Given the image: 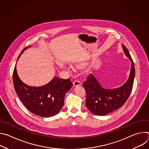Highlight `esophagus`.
<instances>
[{
	"label": "esophagus",
	"instance_id": "1",
	"mask_svg": "<svg viewBox=\"0 0 149 149\" xmlns=\"http://www.w3.org/2000/svg\"><path fill=\"white\" fill-rule=\"evenodd\" d=\"M80 85H81V82L78 80H75V81H74L73 82V86H74V87L79 86Z\"/></svg>",
	"mask_w": 149,
	"mask_h": 149
}]
</instances>
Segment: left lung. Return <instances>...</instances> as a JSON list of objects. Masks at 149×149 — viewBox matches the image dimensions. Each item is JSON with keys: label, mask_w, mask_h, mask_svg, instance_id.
I'll list each match as a JSON object with an SVG mask.
<instances>
[{"label": "left lung", "mask_w": 149, "mask_h": 149, "mask_svg": "<svg viewBox=\"0 0 149 149\" xmlns=\"http://www.w3.org/2000/svg\"><path fill=\"white\" fill-rule=\"evenodd\" d=\"M121 45L124 54L132 62L129 78L123 86L113 89L105 88L93 74L83 82V87L87 92L86 107L94 114L105 116L117 110L130 96L135 75L134 64L128 50L124 45Z\"/></svg>", "instance_id": "left-lung-1"}]
</instances>
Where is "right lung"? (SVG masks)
Here are the masks:
<instances>
[{
	"label": "right lung",
	"mask_w": 149,
	"mask_h": 149,
	"mask_svg": "<svg viewBox=\"0 0 149 149\" xmlns=\"http://www.w3.org/2000/svg\"><path fill=\"white\" fill-rule=\"evenodd\" d=\"M24 48L19 55L30 48ZM13 81L15 90L26 108L32 113L43 117H51L58 114L63 107L65 94L72 88L70 79H64L54 77L44 86L32 87L21 80L15 66Z\"/></svg>",
	"instance_id": "right-lung-1"
}]
</instances>
